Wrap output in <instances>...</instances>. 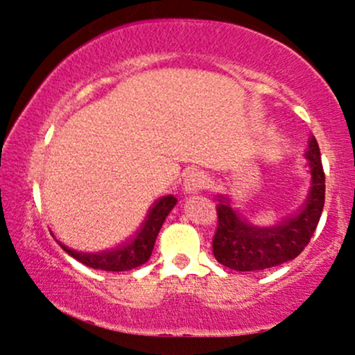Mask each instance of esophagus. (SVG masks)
I'll return each mask as SVG.
<instances>
[{"label": "esophagus", "mask_w": 355, "mask_h": 355, "mask_svg": "<svg viewBox=\"0 0 355 355\" xmlns=\"http://www.w3.org/2000/svg\"><path fill=\"white\" fill-rule=\"evenodd\" d=\"M205 187H207V177L202 172H198V170L190 172L185 177V180H183V190H185L187 193H197V191L203 190Z\"/></svg>", "instance_id": "1"}]
</instances>
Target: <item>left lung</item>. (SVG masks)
I'll return each instance as SVG.
<instances>
[{
    "label": "left lung",
    "mask_w": 355,
    "mask_h": 355,
    "mask_svg": "<svg viewBox=\"0 0 355 355\" xmlns=\"http://www.w3.org/2000/svg\"><path fill=\"white\" fill-rule=\"evenodd\" d=\"M311 170V191L297 214L277 225L259 227L232 209L230 200L218 195V225L214 237V255L218 263L239 272L266 270L294 260L311 242L325 200V175L317 140L311 137L305 152Z\"/></svg>",
    "instance_id": "left-lung-1"
}]
</instances>
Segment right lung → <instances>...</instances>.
I'll return each instance as SVG.
<instances>
[{"instance_id":"add662e5","label":"right lung","mask_w":355,"mask_h":355,"mask_svg":"<svg viewBox=\"0 0 355 355\" xmlns=\"http://www.w3.org/2000/svg\"><path fill=\"white\" fill-rule=\"evenodd\" d=\"M175 203H177V198L173 195H165V197L158 198L150 209L144 225L137 232L135 237L130 239L123 245L112 248V250L98 252V254H83V252L71 250L70 247L63 245L61 242L58 243L68 255H71L73 259L85 263L87 267L108 272L132 270V268L140 267L141 263H145L150 259L158 232L164 225L165 218L172 211Z\"/></svg>"}]
</instances>
